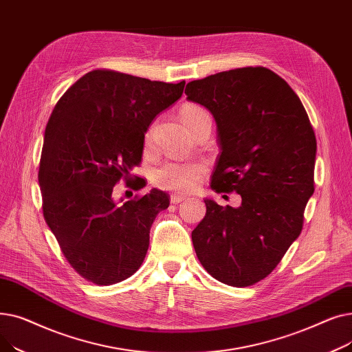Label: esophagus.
<instances>
[{
  "mask_svg": "<svg viewBox=\"0 0 352 352\" xmlns=\"http://www.w3.org/2000/svg\"><path fill=\"white\" fill-rule=\"evenodd\" d=\"M184 199H187L186 195H179V194L171 195V202H173V204H179V202H182Z\"/></svg>",
  "mask_w": 352,
  "mask_h": 352,
  "instance_id": "1",
  "label": "esophagus"
}]
</instances>
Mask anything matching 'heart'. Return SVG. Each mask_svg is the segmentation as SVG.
Returning <instances> with one entry per match:
<instances>
[{"label":"heart","instance_id":"obj_1","mask_svg":"<svg viewBox=\"0 0 352 352\" xmlns=\"http://www.w3.org/2000/svg\"><path fill=\"white\" fill-rule=\"evenodd\" d=\"M181 120L188 128H192L199 120L208 117L207 111L197 104H186L181 108ZM150 142V133L145 135ZM206 174V165L198 161L191 162H165L154 170V186L174 192H187L198 186Z\"/></svg>","mask_w":352,"mask_h":352}]
</instances>
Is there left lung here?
I'll return each instance as SVG.
<instances>
[{"label":"left lung","mask_w":352,"mask_h":352,"mask_svg":"<svg viewBox=\"0 0 352 352\" xmlns=\"http://www.w3.org/2000/svg\"><path fill=\"white\" fill-rule=\"evenodd\" d=\"M186 94L217 122L221 153L211 188L243 199L238 208L204 199L207 214L192 231L197 256L219 283L254 285L301 234L314 194L316 134L298 96L265 67L191 81Z\"/></svg>","instance_id":"1"}]
</instances>
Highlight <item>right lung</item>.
Returning a JSON list of instances; mask_svg holds the SVG:
<instances>
[{"label":"right lung","mask_w":352,"mask_h":352,"mask_svg":"<svg viewBox=\"0 0 352 352\" xmlns=\"http://www.w3.org/2000/svg\"><path fill=\"white\" fill-rule=\"evenodd\" d=\"M184 85L94 69L52 109L38 171L43 214L67 261L91 283H121L144 261L168 195L154 188L118 204L113 191L120 179L128 186L148 126L181 98ZM133 186L142 188L144 179Z\"/></svg>","instance_id":"1"}]
</instances>
